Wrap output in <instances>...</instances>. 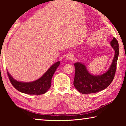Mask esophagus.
Masks as SVG:
<instances>
[{"mask_svg":"<svg viewBox=\"0 0 126 126\" xmlns=\"http://www.w3.org/2000/svg\"><path fill=\"white\" fill-rule=\"evenodd\" d=\"M74 58L73 54H67V57H66V59L67 60H70V61H73Z\"/></svg>","mask_w":126,"mask_h":126,"instance_id":"1","label":"esophagus"}]
</instances>
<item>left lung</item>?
<instances>
[{"label": "left lung", "mask_w": 126, "mask_h": 126, "mask_svg": "<svg viewBox=\"0 0 126 126\" xmlns=\"http://www.w3.org/2000/svg\"><path fill=\"white\" fill-rule=\"evenodd\" d=\"M110 44L115 51L114 57L110 69L102 75L93 76L89 73L84 64L78 62L74 64L75 74L73 84L80 93L85 94L98 92L108 87L113 80L119 55V45L114 37L110 42Z\"/></svg>", "instance_id": "obj_1"}]
</instances>
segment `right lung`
Here are the masks:
<instances>
[{"label":"right lung","mask_w":126,"mask_h":126,"mask_svg":"<svg viewBox=\"0 0 126 126\" xmlns=\"http://www.w3.org/2000/svg\"><path fill=\"white\" fill-rule=\"evenodd\" d=\"M59 64L60 62H57L49 68L41 78L32 82H18L13 78L8 72L7 74L10 83L18 91L28 94L40 95L46 93L50 88L52 77Z\"/></svg>","instance_id":"right-lung-1"}]
</instances>
